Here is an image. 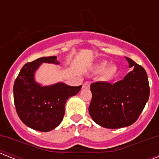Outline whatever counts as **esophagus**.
I'll use <instances>...</instances> for the list:
<instances>
[{
  "mask_svg": "<svg viewBox=\"0 0 159 159\" xmlns=\"http://www.w3.org/2000/svg\"><path fill=\"white\" fill-rule=\"evenodd\" d=\"M90 85H91V82H84V84H83V88H89Z\"/></svg>",
  "mask_w": 159,
  "mask_h": 159,
  "instance_id": "1",
  "label": "esophagus"
}]
</instances>
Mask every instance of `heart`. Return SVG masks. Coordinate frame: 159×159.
I'll return each mask as SVG.
<instances>
[{
	"label": "heart",
	"instance_id": "1",
	"mask_svg": "<svg viewBox=\"0 0 159 159\" xmlns=\"http://www.w3.org/2000/svg\"><path fill=\"white\" fill-rule=\"evenodd\" d=\"M107 66V62H100L99 64L97 66V71L98 72H103V77L105 79H111V77H114V75L116 74L117 68L116 66L111 65V66Z\"/></svg>",
	"mask_w": 159,
	"mask_h": 159
}]
</instances>
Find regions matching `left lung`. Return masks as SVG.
<instances>
[{
  "label": "left lung",
  "mask_w": 159,
  "mask_h": 159,
  "mask_svg": "<svg viewBox=\"0 0 159 159\" xmlns=\"http://www.w3.org/2000/svg\"><path fill=\"white\" fill-rule=\"evenodd\" d=\"M132 70L124 79L114 84L107 82L92 83V98L89 114L99 125L119 129L131 125L143 111L149 97V84L145 70L125 57Z\"/></svg>",
  "instance_id": "left-lung-1"
}]
</instances>
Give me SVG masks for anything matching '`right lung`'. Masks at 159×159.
Returning <instances> with one entry per match:
<instances>
[{"mask_svg":"<svg viewBox=\"0 0 159 159\" xmlns=\"http://www.w3.org/2000/svg\"><path fill=\"white\" fill-rule=\"evenodd\" d=\"M43 62L59 64L57 57L51 56L24 65L14 83V102L19 117L25 125L48 132L62 122L67 100L77 95L82 86L71 87L62 82L41 86L34 80V72Z\"/></svg>","mask_w":159,"mask_h":159,"instance_id":"obj_1","label":"right lung"}]
</instances>
